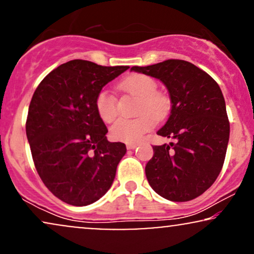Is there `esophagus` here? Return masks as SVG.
Here are the masks:
<instances>
[{
	"instance_id": "esophagus-1",
	"label": "esophagus",
	"mask_w": 254,
	"mask_h": 254,
	"mask_svg": "<svg viewBox=\"0 0 254 254\" xmlns=\"http://www.w3.org/2000/svg\"><path fill=\"white\" fill-rule=\"evenodd\" d=\"M136 146H137L136 143H127V145H126L127 149H135Z\"/></svg>"
}]
</instances>
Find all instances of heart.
Masks as SVG:
<instances>
[{
  "instance_id": "obj_1",
  "label": "heart",
  "mask_w": 254,
  "mask_h": 254,
  "mask_svg": "<svg viewBox=\"0 0 254 254\" xmlns=\"http://www.w3.org/2000/svg\"><path fill=\"white\" fill-rule=\"evenodd\" d=\"M120 88L134 98L139 99L134 120H119L111 128V136L117 141L135 143L152 130L156 120L166 117L170 109V100L158 92V83L143 74H134L120 83ZM99 117L105 122H113L118 117L117 99L107 89L100 90L95 99Z\"/></svg>"
}]
</instances>
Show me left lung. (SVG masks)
<instances>
[{
	"label": "left lung",
	"mask_w": 254,
	"mask_h": 254,
	"mask_svg": "<svg viewBox=\"0 0 254 254\" xmlns=\"http://www.w3.org/2000/svg\"><path fill=\"white\" fill-rule=\"evenodd\" d=\"M130 70L155 77L171 98L168 120L156 132L174 142L153 146L146 165L149 185L162 198L189 201L213 185L223 168L230 139L220 87L190 62L167 60Z\"/></svg>",
	"instance_id": "8db88e82"
}]
</instances>
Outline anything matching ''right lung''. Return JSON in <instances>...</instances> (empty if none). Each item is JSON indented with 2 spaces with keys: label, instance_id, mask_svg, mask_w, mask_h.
Returning a JSON list of instances; mask_svg holds the SVG:
<instances>
[{
  "label": "right lung",
  "instance_id": "1",
  "mask_svg": "<svg viewBox=\"0 0 254 254\" xmlns=\"http://www.w3.org/2000/svg\"><path fill=\"white\" fill-rule=\"evenodd\" d=\"M128 68L69 61L47 75L31 98L26 133L34 164L47 189L69 205L105 195L126 154L125 143L107 140L95 99Z\"/></svg>",
  "mask_w": 254,
  "mask_h": 254
}]
</instances>
